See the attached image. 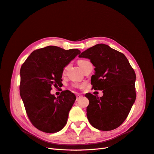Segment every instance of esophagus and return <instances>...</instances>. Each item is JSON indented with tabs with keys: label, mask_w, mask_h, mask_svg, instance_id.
Wrapping results in <instances>:
<instances>
[{
	"label": "esophagus",
	"mask_w": 154,
	"mask_h": 154,
	"mask_svg": "<svg viewBox=\"0 0 154 154\" xmlns=\"http://www.w3.org/2000/svg\"><path fill=\"white\" fill-rule=\"evenodd\" d=\"M82 97H83L82 95L79 94H76V99L78 100V99H79V98H81Z\"/></svg>",
	"instance_id": "obj_1"
}]
</instances>
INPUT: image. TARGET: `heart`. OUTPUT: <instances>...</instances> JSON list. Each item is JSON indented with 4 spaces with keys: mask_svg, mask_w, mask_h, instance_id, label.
<instances>
[{
    "mask_svg": "<svg viewBox=\"0 0 154 154\" xmlns=\"http://www.w3.org/2000/svg\"><path fill=\"white\" fill-rule=\"evenodd\" d=\"M87 62H88V61L86 60H78V65L79 66V67H80L81 68H82V67H83V66L86 63H87ZM67 68H68V66H66V67H64V71H63V72H64V73L66 72V71L67 70ZM75 87H78V85H76Z\"/></svg>",
    "mask_w": 154,
    "mask_h": 154,
    "instance_id": "b5f03b06",
    "label": "heart"
}]
</instances>
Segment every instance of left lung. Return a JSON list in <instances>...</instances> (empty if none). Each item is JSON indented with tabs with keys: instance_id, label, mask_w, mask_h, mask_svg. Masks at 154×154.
<instances>
[{
	"instance_id": "1",
	"label": "left lung",
	"mask_w": 154,
	"mask_h": 154,
	"mask_svg": "<svg viewBox=\"0 0 154 154\" xmlns=\"http://www.w3.org/2000/svg\"><path fill=\"white\" fill-rule=\"evenodd\" d=\"M78 57L89 59L95 66L91 84L103 92L101 97L85 95L90 123L99 130H114L125 121L136 99L135 72L123 54L106 44H97Z\"/></svg>"
}]
</instances>
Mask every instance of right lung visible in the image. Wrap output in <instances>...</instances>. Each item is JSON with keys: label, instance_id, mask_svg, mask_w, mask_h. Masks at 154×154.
Here are the masks:
<instances>
[{"label": "right lung", "instance_id": "obj_1", "mask_svg": "<svg viewBox=\"0 0 154 154\" xmlns=\"http://www.w3.org/2000/svg\"><path fill=\"white\" fill-rule=\"evenodd\" d=\"M81 53L78 49L48 46L34 51L20 69V96L28 118L38 130L59 131L67 123L76 96L64 90L56 97L52 86L60 87L64 67Z\"/></svg>", "mask_w": 154, "mask_h": 154}]
</instances>
